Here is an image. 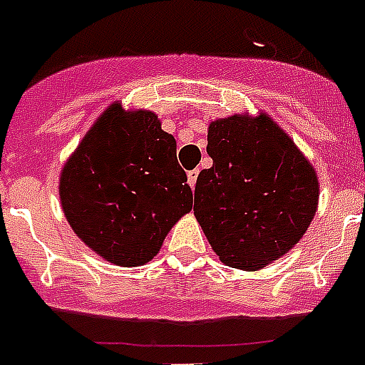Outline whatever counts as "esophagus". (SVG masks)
<instances>
[{
    "instance_id": "34e87169",
    "label": "esophagus",
    "mask_w": 365,
    "mask_h": 365,
    "mask_svg": "<svg viewBox=\"0 0 365 365\" xmlns=\"http://www.w3.org/2000/svg\"><path fill=\"white\" fill-rule=\"evenodd\" d=\"M197 178H198V168H195V170H189L187 173V182L191 187H195L197 185Z\"/></svg>"
}]
</instances>
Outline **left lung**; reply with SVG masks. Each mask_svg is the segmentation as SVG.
<instances>
[{
  "mask_svg": "<svg viewBox=\"0 0 365 365\" xmlns=\"http://www.w3.org/2000/svg\"><path fill=\"white\" fill-rule=\"evenodd\" d=\"M206 150L213 167L198 174L192 211L211 249L245 271L282 258L317 210L310 161L265 113L211 122Z\"/></svg>",
  "mask_w": 365,
  "mask_h": 365,
  "instance_id": "8db88e82",
  "label": "left lung"
}]
</instances>
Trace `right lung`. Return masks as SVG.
Masks as SVG:
<instances>
[{"instance_id":"obj_1","label":"right lung","mask_w":365,"mask_h":365,"mask_svg":"<svg viewBox=\"0 0 365 365\" xmlns=\"http://www.w3.org/2000/svg\"><path fill=\"white\" fill-rule=\"evenodd\" d=\"M61 207L78 237L122 267L145 265L192 207L176 140L152 111L100 115L61 170Z\"/></svg>"}]
</instances>
